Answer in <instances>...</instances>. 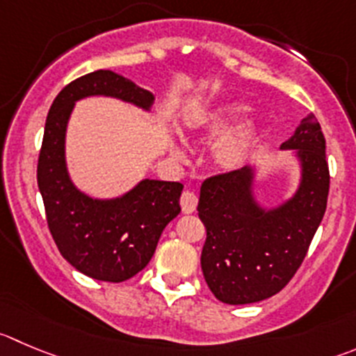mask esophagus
I'll return each instance as SVG.
<instances>
[{
  "label": "esophagus",
  "mask_w": 356,
  "mask_h": 356,
  "mask_svg": "<svg viewBox=\"0 0 356 356\" xmlns=\"http://www.w3.org/2000/svg\"><path fill=\"white\" fill-rule=\"evenodd\" d=\"M197 201L199 199L195 192L185 191L180 197V204H181V209H184V213L195 211V208H197Z\"/></svg>",
  "instance_id": "34e87169"
}]
</instances>
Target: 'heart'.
<instances>
[{"instance_id": "b5f03b06", "label": "heart", "mask_w": 356, "mask_h": 356, "mask_svg": "<svg viewBox=\"0 0 356 356\" xmlns=\"http://www.w3.org/2000/svg\"><path fill=\"white\" fill-rule=\"evenodd\" d=\"M248 111L245 104L232 103L223 104L211 111H206L204 115L195 120L194 133L195 136L202 140H211V138L222 136L238 124L243 115ZM260 143V129L255 124H250L234 131V133L223 136L213 148V162L218 169L225 172L239 171L245 168L250 161L252 154Z\"/></svg>"}]
</instances>
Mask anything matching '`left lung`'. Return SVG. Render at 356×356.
I'll list each match as a JSON object with an SVG mask.
<instances>
[{
  "instance_id": "left-lung-1",
  "label": "left lung",
  "mask_w": 356,
  "mask_h": 356,
  "mask_svg": "<svg viewBox=\"0 0 356 356\" xmlns=\"http://www.w3.org/2000/svg\"><path fill=\"white\" fill-rule=\"evenodd\" d=\"M282 148L297 150L302 164V184L282 208L266 213L253 201L248 168L209 176L201 185L202 274L213 296L225 304L259 302L285 289L325 215L330 172L316 117H304Z\"/></svg>"
}]
</instances>
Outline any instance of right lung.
<instances>
[{
    "instance_id": "right-lung-1",
    "label": "right lung",
    "mask_w": 356,
    "mask_h": 356,
    "mask_svg": "<svg viewBox=\"0 0 356 356\" xmlns=\"http://www.w3.org/2000/svg\"><path fill=\"white\" fill-rule=\"evenodd\" d=\"M87 96L118 97L145 110L154 96L110 70L83 74L54 99L38 157V187L60 255L86 276L120 283L150 262L164 227L180 213L184 185L143 180L111 201H97L76 191L64 162V134L74 101Z\"/></svg>"
}]
</instances>
